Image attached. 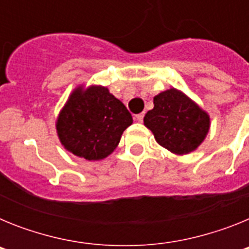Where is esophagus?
Returning a JSON list of instances; mask_svg holds the SVG:
<instances>
[{
    "mask_svg": "<svg viewBox=\"0 0 249 249\" xmlns=\"http://www.w3.org/2000/svg\"><path fill=\"white\" fill-rule=\"evenodd\" d=\"M144 117V113H140V114H136L135 116V120L138 121V122H142Z\"/></svg>",
    "mask_w": 249,
    "mask_h": 249,
    "instance_id": "1",
    "label": "esophagus"
}]
</instances>
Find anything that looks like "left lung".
<instances>
[{"label":"left lung","instance_id":"1","mask_svg":"<svg viewBox=\"0 0 249 249\" xmlns=\"http://www.w3.org/2000/svg\"><path fill=\"white\" fill-rule=\"evenodd\" d=\"M153 105L143 122L160 146L176 155H187L203 142L210 116L183 92L176 89L160 92Z\"/></svg>","mask_w":249,"mask_h":249}]
</instances>
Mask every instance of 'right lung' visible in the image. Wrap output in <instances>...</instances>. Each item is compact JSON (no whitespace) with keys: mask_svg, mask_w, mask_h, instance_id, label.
<instances>
[{"mask_svg":"<svg viewBox=\"0 0 249 249\" xmlns=\"http://www.w3.org/2000/svg\"><path fill=\"white\" fill-rule=\"evenodd\" d=\"M131 113L107 87H77L56 122L57 135L67 151L87 160L106 158L131 126Z\"/></svg>","mask_w":249,"mask_h":249,"instance_id":"1","label":"right lung"}]
</instances>
